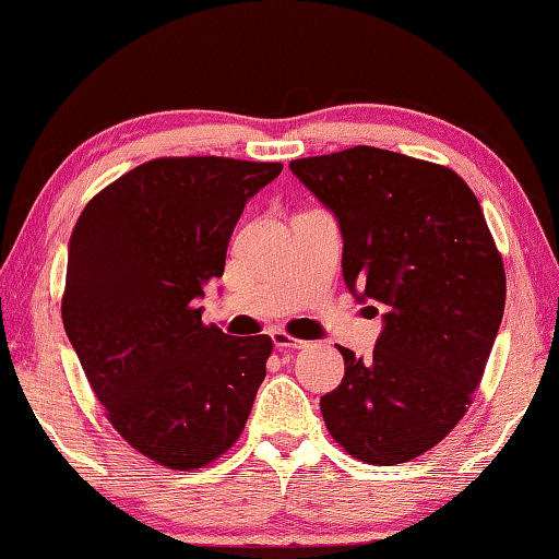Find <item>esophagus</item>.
Returning a JSON list of instances; mask_svg holds the SVG:
<instances>
[{
	"mask_svg": "<svg viewBox=\"0 0 559 559\" xmlns=\"http://www.w3.org/2000/svg\"><path fill=\"white\" fill-rule=\"evenodd\" d=\"M271 340H273V347H278V349H302V347L308 345V343H302V340H298V337L283 333V330H273Z\"/></svg>",
	"mask_w": 559,
	"mask_h": 559,
	"instance_id": "obj_1",
	"label": "esophagus"
}]
</instances>
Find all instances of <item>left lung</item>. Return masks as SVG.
Returning a JSON list of instances; mask_svg holds the SVG:
<instances>
[{
    "label": "left lung",
    "instance_id": "left-lung-1",
    "mask_svg": "<svg viewBox=\"0 0 559 559\" xmlns=\"http://www.w3.org/2000/svg\"><path fill=\"white\" fill-rule=\"evenodd\" d=\"M343 234V278L380 305L372 357L337 347L345 377L320 396L325 427L374 466L437 447L471 406L506 308V271L471 187L449 167L357 145L293 159Z\"/></svg>",
    "mask_w": 559,
    "mask_h": 559
}]
</instances>
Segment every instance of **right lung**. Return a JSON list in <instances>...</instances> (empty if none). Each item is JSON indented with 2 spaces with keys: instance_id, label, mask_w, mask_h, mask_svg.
Listing matches in <instances>:
<instances>
[{
  "instance_id": "1",
  "label": "right lung",
  "mask_w": 559,
  "mask_h": 559,
  "mask_svg": "<svg viewBox=\"0 0 559 559\" xmlns=\"http://www.w3.org/2000/svg\"><path fill=\"white\" fill-rule=\"evenodd\" d=\"M281 163L159 157L81 212L69 241L63 328L108 419L159 466L192 471L239 439L266 377L269 335L202 323L246 202Z\"/></svg>"
}]
</instances>
